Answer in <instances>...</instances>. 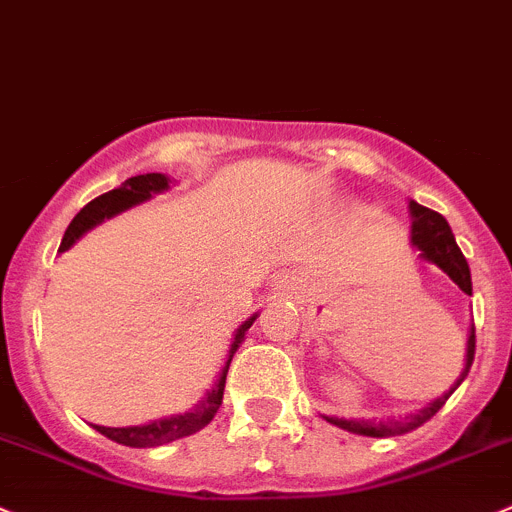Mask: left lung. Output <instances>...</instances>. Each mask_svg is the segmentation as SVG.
<instances>
[{
  "label": "left lung",
  "mask_w": 512,
  "mask_h": 512,
  "mask_svg": "<svg viewBox=\"0 0 512 512\" xmlns=\"http://www.w3.org/2000/svg\"><path fill=\"white\" fill-rule=\"evenodd\" d=\"M410 217H413V230H410V242L413 247H418L420 257L433 265H438L465 295H473V280H470V267L465 255L460 252L458 242H455L453 230H450L448 220H445L440 212L428 210V207L418 205V202L410 200ZM475 357V327L470 330L468 337V355H465V367L460 372L458 382L445 395H440L438 400L425 405L423 410H418L415 415H408L403 420H385V423H372V420H345V418H332V415H325L327 423L337 425V428L347 430V433L357 435H370V438H390V435H403L410 433V430L420 428L423 423H428L435 413L445 405V400L458 390L460 382L465 380V375L470 372V365H473Z\"/></svg>",
  "instance_id": "obj_1"
}]
</instances>
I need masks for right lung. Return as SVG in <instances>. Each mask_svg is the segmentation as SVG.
<instances>
[{"mask_svg": "<svg viewBox=\"0 0 512 512\" xmlns=\"http://www.w3.org/2000/svg\"><path fill=\"white\" fill-rule=\"evenodd\" d=\"M165 190H170V177L160 175V172H147V175H137V177H130V180H124L117 190L104 192V195H99L97 200H92L89 205H84L82 210L77 212V217L69 222L67 232H64L59 252L69 250V247L84 235V232L102 225V222L109 220V217L119 215V212L124 210H130V207L140 205V202L150 200L152 195ZM255 320L257 315H252L250 320H245L240 327H237L235 340H232V347H230V355H227V362L225 367H222L220 377H217L215 388H212L210 393H207L205 398L190 410V413L170 415V418H160L155 420V423H147V425H132V428H104V425H94V430L119 445H130V448H157V445L187 438V435L205 428V425L215 418V413L222 405V393H225V380H227V370H230L232 355H235L237 347L242 345L247 330H250Z\"/></svg>", "mask_w": 512, "mask_h": 512, "instance_id": "add662e5", "label": "right lung"}]
</instances>
